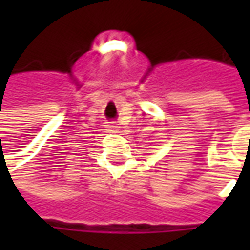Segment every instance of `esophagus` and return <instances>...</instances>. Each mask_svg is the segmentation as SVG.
I'll return each mask as SVG.
<instances>
[{"label":"esophagus","mask_w":250,"mask_h":250,"mask_svg":"<svg viewBox=\"0 0 250 250\" xmlns=\"http://www.w3.org/2000/svg\"><path fill=\"white\" fill-rule=\"evenodd\" d=\"M111 128H112V130H119L122 127H120L119 125H111Z\"/></svg>","instance_id":"1"}]
</instances>
